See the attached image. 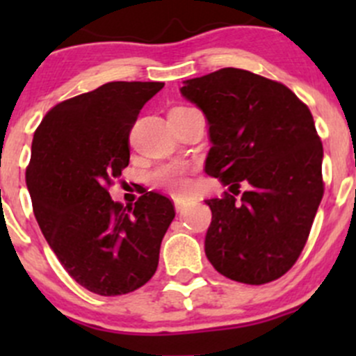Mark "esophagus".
<instances>
[{"label":"esophagus","instance_id":"esophagus-1","mask_svg":"<svg viewBox=\"0 0 356 356\" xmlns=\"http://www.w3.org/2000/svg\"><path fill=\"white\" fill-rule=\"evenodd\" d=\"M174 207H175V210H177V211H182V210H184V207H186V200L175 198L174 200Z\"/></svg>","mask_w":356,"mask_h":356}]
</instances>
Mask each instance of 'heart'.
I'll use <instances>...</instances> for the list:
<instances>
[{
	"label": "heart",
	"mask_w": 356,
	"mask_h": 356,
	"mask_svg": "<svg viewBox=\"0 0 356 356\" xmlns=\"http://www.w3.org/2000/svg\"><path fill=\"white\" fill-rule=\"evenodd\" d=\"M179 108H182V106H179ZM153 181H155L156 186L174 193V195H182L189 188L188 181L184 177V172L177 167H172V165L156 170L155 175H153Z\"/></svg>",
	"instance_id": "heart-1"
}]
</instances>
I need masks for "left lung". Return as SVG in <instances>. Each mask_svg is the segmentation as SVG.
Returning a JSON list of instances; mask_svg holds the SVG:
<instances>
[{"instance_id":"obj_1","label":"left lung","mask_w":356,"mask_h":356,"mask_svg":"<svg viewBox=\"0 0 356 356\" xmlns=\"http://www.w3.org/2000/svg\"><path fill=\"white\" fill-rule=\"evenodd\" d=\"M181 95L207 117L204 172L229 188L204 201L207 258L232 281H275L303 251L324 195L310 110L281 82L232 67L184 81ZM241 185L247 191L236 199Z\"/></svg>"}]
</instances>
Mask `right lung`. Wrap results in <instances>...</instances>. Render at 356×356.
Instances as JSON below:
<instances>
[{"instance_id": "add662e5", "label": "right lung", "mask_w": 356, "mask_h": 356, "mask_svg": "<svg viewBox=\"0 0 356 356\" xmlns=\"http://www.w3.org/2000/svg\"><path fill=\"white\" fill-rule=\"evenodd\" d=\"M163 82H108L58 103L32 141L27 167L35 220L75 282L102 296L145 286L174 220L172 201L146 193L124 208L106 186L129 165V132Z\"/></svg>"}]
</instances>
